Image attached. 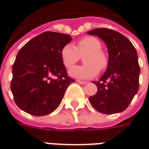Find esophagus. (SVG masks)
I'll return each mask as SVG.
<instances>
[{"label":"esophagus","mask_w":149,"mask_h":149,"mask_svg":"<svg viewBox=\"0 0 149 149\" xmlns=\"http://www.w3.org/2000/svg\"><path fill=\"white\" fill-rule=\"evenodd\" d=\"M77 83H80V84H86V81H81V80H76Z\"/></svg>","instance_id":"esophagus-1"}]
</instances>
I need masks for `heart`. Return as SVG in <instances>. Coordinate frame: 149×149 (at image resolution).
I'll return each mask as SVG.
<instances>
[{
  "label": "heart",
  "instance_id": "obj_1",
  "mask_svg": "<svg viewBox=\"0 0 149 149\" xmlns=\"http://www.w3.org/2000/svg\"><path fill=\"white\" fill-rule=\"evenodd\" d=\"M100 41L95 37H85L77 42L76 46L67 44L61 50V58L63 65L70 69L83 57V66H78L70 70V75L80 79H89L98 74L99 70H103L108 64L107 57L102 50Z\"/></svg>",
  "mask_w": 149,
  "mask_h": 149
}]
</instances>
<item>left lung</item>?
Returning a JSON list of instances; mask_svg holds the SVG:
<instances>
[{"label": "left lung", "mask_w": 149, "mask_h": 149, "mask_svg": "<svg viewBox=\"0 0 149 149\" xmlns=\"http://www.w3.org/2000/svg\"><path fill=\"white\" fill-rule=\"evenodd\" d=\"M87 33L100 38L108 49L107 68L99 81L93 82L98 91L90 97V103L101 113L123 111L139 89L140 69L136 50L125 36L112 29L99 28Z\"/></svg>", "instance_id": "obj_1"}]
</instances>
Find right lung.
I'll return each instance as SVG.
<instances>
[{
	"label": "right lung",
	"instance_id": "add662e5",
	"mask_svg": "<svg viewBox=\"0 0 149 149\" xmlns=\"http://www.w3.org/2000/svg\"><path fill=\"white\" fill-rule=\"evenodd\" d=\"M72 40L68 34L44 32L19 50L13 65L11 91L16 104L27 113L42 116L59 106L66 88L74 82L61 58Z\"/></svg>",
	"mask_w": 149,
	"mask_h": 149
}]
</instances>
